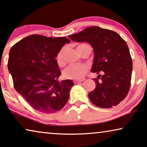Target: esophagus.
<instances>
[{"mask_svg":"<svg viewBox=\"0 0 147 147\" xmlns=\"http://www.w3.org/2000/svg\"><path fill=\"white\" fill-rule=\"evenodd\" d=\"M83 80H82V79H81V80H75V81H74V83H75V84H78L79 83H81V82H83Z\"/></svg>","mask_w":147,"mask_h":147,"instance_id":"esophagus-1","label":"esophagus"}]
</instances>
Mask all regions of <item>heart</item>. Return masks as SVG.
Returning a JSON list of instances; mask_svg holds the SVG:
<instances>
[{
	"label": "heart",
	"mask_w": 147,
	"mask_h": 147,
	"mask_svg": "<svg viewBox=\"0 0 147 147\" xmlns=\"http://www.w3.org/2000/svg\"><path fill=\"white\" fill-rule=\"evenodd\" d=\"M63 51L62 49L57 55V60L59 64L63 63ZM89 68L85 64H71L68 65L63 71V75L68 79H82L88 72Z\"/></svg>",
	"instance_id": "1"
}]
</instances>
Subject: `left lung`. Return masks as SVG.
I'll list each match as a JSON object with an SVG mask.
<instances>
[{
    "label": "left lung",
    "instance_id": "1",
    "mask_svg": "<svg viewBox=\"0 0 147 147\" xmlns=\"http://www.w3.org/2000/svg\"><path fill=\"white\" fill-rule=\"evenodd\" d=\"M76 42H87L93 47V63L91 71L103 73L93 79L95 89L88 97L101 108L116 106L126 97L130 87L132 60L126 42L115 31L97 26L87 27L68 36Z\"/></svg>",
    "mask_w": 147,
    "mask_h": 147
}]
</instances>
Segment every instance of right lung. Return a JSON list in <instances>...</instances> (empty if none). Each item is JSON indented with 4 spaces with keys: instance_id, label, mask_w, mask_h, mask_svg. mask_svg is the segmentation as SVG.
<instances>
[{
    "instance_id": "right-lung-1",
    "label": "right lung",
    "mask_w": 147,
    "mask_h": 147,
    "mask_svg": "<svg viewBox=\"0 0 147 147\" xmlns=\"http://www.w3.org/2000/svg\"><path fill=\"white\" fill-rule=\"evenodd\" d=\"M66 38H48L34 34L16 43L9 52L8 70L14 88L37 111L52 113L62 109L74 84L60 81L61 74L56 60Z\"/></svg>"
}]
</instances>
